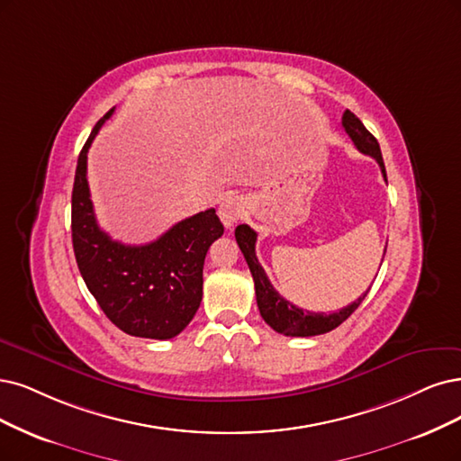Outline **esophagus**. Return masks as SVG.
Listing matches in <instances>:
<instances>
[{
  "label": "esophagus",
  "instance_id": "34e87169",
  "mask_svg": "<svg viewBox=\"0 0 461 461\" xmlns=\"http://www.w3.org/2000/svg\"><path fill=\"white\" fill-rule=\"evenodd\" d=\"M243 214H245V203L237 195L226 197L218 207V216L226 228H233L237 221L243 218Z\"/></svg>",
  "mask_w": 461,
  "mask_h": 461
}]
</instances>
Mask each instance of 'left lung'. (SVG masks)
Wrapping results in <instances>:
<instances>
[{"label": "left lung", "mask_w": 461, "mask_h": 461, "mask_svg": "<svg viewBox=\"0 0 461 461\" xmlns=\"http://www.w3.org/2000/svg\"><path fill=\"white\" fill-rule=\"evenodd\" d=\"M342 127L349 134V139L357 146V149L366 153V156L374 158L378 161L384 180L387 182L385 175V165L382 159V151L380 144L374 136L366 131V127L361 123V119L349 110L344 112L342 115ZM235 240L237 245H240L243 257L249 264V269L254 279V291H257V302H258V310L262 319L267 322V325L274 329L279 334L285 336H317V334H325L334 330L336 327L342 325V322L361 305V302L366 298L368 291L361 294L353 303H349L348 308H342L339 312L334 313H313V312H305L302 308H296L294 303L285 300L274 285L269 283L264 267L260 266L257 258V231H254L250 226L241 224L235 228ZM384 262V260H382Z\"/></svg>", "instance_id": "1"}]
</instances>
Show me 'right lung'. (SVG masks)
Masks as SVG:
<instances>
[{"instance_id":"1","label":"right lung","mask_w":461,"mask_h":461,"mask_svg":"<svg viewBox=\"0 0 461 461\" xmlns=\"http://www.w3.org/2000/svg\"><path fill=\"white\" fill-rule=\"evenodd\" d=\"M113 108L95 125L76 167L72 243L79 274L100 310L131 336H178L203 298V264L224 233L214 209L175 224L148 245H123L98 228L87 182V151Z\"/></svg>"}]
</instances>
